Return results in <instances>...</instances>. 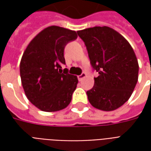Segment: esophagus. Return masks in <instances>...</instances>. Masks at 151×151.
<instances>
[{
	"label": "esophagus",
	"mask_w": 151,
	"mask_h": 151,
	"mask_svg": "<svg viewBox=\"0 0 151 151\" xmlns=\"http://www.w3.org/2000/svg\"><path fill=\"white\" fill-rule=\"evenodd\" d=\"M86 77V73H82L81 75L78 76V78L79 81H82V79L85 78Z\"/></svg>",
	"instance_id": "esophagus-1"
}]
</instances>
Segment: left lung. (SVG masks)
<instances>
[{"label": "left lung", "instance_id": "obj_1", "mask_svg": "<svg viewBox=\"0 0 151 151\" xmlns=\"http://www.w3.org/2000/svg\"><path fill=\"white\" fill-rule=\"evenodd\" d=\"M77 32L99 74L86 92L89 102L102 111L116 110L129 100L138 80L139 65L133 47L119 32L106 26Z\"/></svg>", "mask_w": 151, "mask_h": 151}]
</instances>
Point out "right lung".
I'll return each instance as SVG.
<instances>
[{
	"label": "right lung",
	"instance_id": "1",
	"mask_svg": "<svg viewBox=\"0 0 151 151\" xmlns=\"http://www.w3.org/2000/svg\"><path fill=\"white\" fill-rule=\"evenodd\" d=\"M77 37L75 31L51 26L36 35L23 52L22 85L28 100L41 111H60L71 102L78 80L60 65L65 64V47Z\"/></svg>",
	"mask_w": 151,
	"mask_h": 151
}]
</instances>
